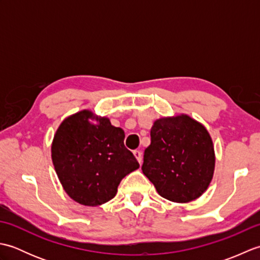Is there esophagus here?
Masks as SVG:
<instances>
[{"label": "esophagus", "mask_w": 260, "mask_h": 260, "mask_svg": "<svg viewBox=\"0 0 260 260\" xmlns=\"http://www.w3.org/2000/svg\"><path fill=\"white\" fill-rule=\"evenodd\" d=\"M133 153H134V156L136 157L137 161H139V163L141 164V163H142V159H143L142 152H141V151H139V150H135Z\"/></svg>", "instance_id": "1"}]
</instances>
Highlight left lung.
I'll return each instance as SVG.
<instances>
[{
  "mask_svg": "<svg viewBox=\"0 0 260 260\" xmlns=\"http://www.w3.org/2000/svg\"><path fill=\"white\" fill-rule=\"evenodd\" d=\"M214 150L206 127L187 115L155 120L142 171L158 194L173 202L196 200L208 189Z\"/></svg>",
  "mask_w": 260,
  "mask_h": 260,
  "instance_id": "left-lung-1",
  "label": "left lung"
}]
</instances>
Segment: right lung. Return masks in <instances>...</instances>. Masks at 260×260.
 <instances>
[{"label": "right lung", "instance_id": "right-lung-1", "mask_svg": "<svg viewBox=\"0 0 260 260\" xmlns=\"http://www.w3.org/2000/svg\"><path fill=\"white\" fill-rule=\"evenodd\" d=\"M124 139L123 129L89 110L62 121L53 137L51 156L58 178L73 200L89 207L112 200L123 178L140 168Z\"/></svg>", "mask_w": 260, "mask_h": 260}]
</instances>
